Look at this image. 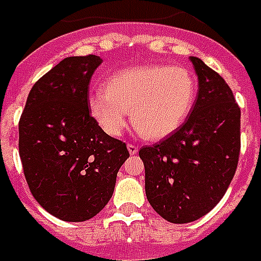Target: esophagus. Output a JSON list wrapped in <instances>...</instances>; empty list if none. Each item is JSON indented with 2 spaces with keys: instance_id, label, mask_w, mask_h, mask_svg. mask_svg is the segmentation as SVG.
I'll return each mask as SVG.
<instances>
[{
  "instance_id": "esophagus-1",
  "label": "esophagus",
  "mask_w": 261,
  "mask_h": 261,
  "mask_svg": "<svg viewBox=\"0 0 261 261\" xmlns=\"http://www.w3.org/2000/svg\"><path fill=\"white\" fill-rule=\"evenodd\" d=\"M127 150H129V153H130V154H136V153L139 151V147H138L136 145L129 143V145H127Z\"/></svg>"
}]
</instances>
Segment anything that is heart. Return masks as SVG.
I'll list each match as a JSON object with an SVG mask.
<instances>
[{"label": "heart", "instance_id": "1", "mask_svg": "<svg viewBox=\"0 0 261 261\" xmlns=\"http://www.w3.org/2000/svg\"><path fill=\"white\" fill-rule=\"evenodd\" d=\"M195 99V81L182 66H143L122 70L90 98V111L111 136H119L130 111L135 129L150 140L163 139L186 121Z\"/></svg>", "mask_w": 261, "mask_h": 261}]
</instances>
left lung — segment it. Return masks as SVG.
<instances>
[{
	"label": "left lung",
	"instance_id": "8db88e82",
	"mask_svg": "<svg viewBox=\"0 0 261 261\" xmlns=\"http://www.w3.org/2000/svg\"><path fill=\"white\" fill-rule=\"evenodd\" d=\"M191 114L159 143L143 146L145 190L153 210L171 223L206 215L226 193L240 153V108L226 81L198 57Z\"/></svg>",
	"mask_w": 261,
	"mask_h": 261
}]
</instances>
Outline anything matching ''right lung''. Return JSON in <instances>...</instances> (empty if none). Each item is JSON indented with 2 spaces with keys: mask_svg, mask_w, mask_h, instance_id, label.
<instances>
[{
  "mask_svg": "<svg viewBox=\"0 0 261 261\" xmlns=\"http://www.w3.org/2000/svg\"><path fill=\"white\" fill-rule=\"evenodd\" d=\"M102 60L71 56L40 77L19 119V156L31 193L49 214L83 222L108 204L129 151L90 114V81Z\"/></svg>",
  "mask_w": 261,
  "mask_h": 261,
  "instance_id": "add662e5",
  "label": "right lung"
}]
</instances>
